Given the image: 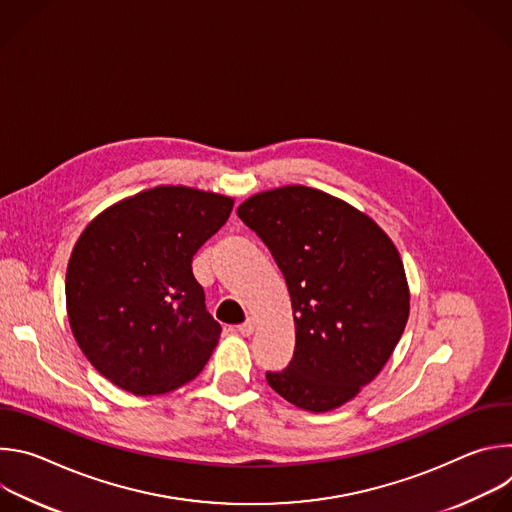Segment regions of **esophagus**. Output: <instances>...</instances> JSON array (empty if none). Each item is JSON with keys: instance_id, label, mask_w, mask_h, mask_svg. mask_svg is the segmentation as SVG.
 Segmentation results:
<instances>
[{"instance_id": "esophagus-1", "label": "esophagus", "mask_w": 512, "mask_h": 512, "mask_svg": "<svg viewBox=\"0 0 512 512\" xmlns=\"http://www.w3.org/2000/svg\"><path fill=\"white\" fill-rule=\"evenodd\" d=\"M237 330H239V334H243V336H251V334L255 332V320H253V318L245 320L243 324L237 326Z\"/></svg>"}]
</instances>
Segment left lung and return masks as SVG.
I'll list each match as a JSON object with an SVG mask.
<instances>
[{
    "mask_svg": "<svg viewBox=\"0 0 512 512\" xmlns=\"http://www.w3.org/2000/svg\"><path fill=\"white\" fill-rule=\"evenodd\" d=\"M237 214L281 269L296 322L294 358L269 387L324 413L354 399L391 358L409 318L397 247L354 206L308 186L247 198Z\"/></svg>",
    "mask_w": 512,
    "mask_h": 512,
    "instance_id": "8db88e82",
    "label": "left lung"
}]
</instances>
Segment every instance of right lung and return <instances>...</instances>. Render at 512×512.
I'll return each instance as SVG.
<instances>
[{"label": "right lung", "mask_w": 512, "mask_h": 512, "mask_svg": "<svg viewBox=\"0 0 512 512\" xmlns=\"http://www.w3.org/2000/svg\"><path fill=\"white\" fill-rule=\"evenodd\" d=\"M233 210V198L158 186L125 198L79 237L66 269L70 330L93 367L133 395L192 381L221 336L192 257Z\"/></svg>", "instance_id": "obj_1"}]
</instances>
